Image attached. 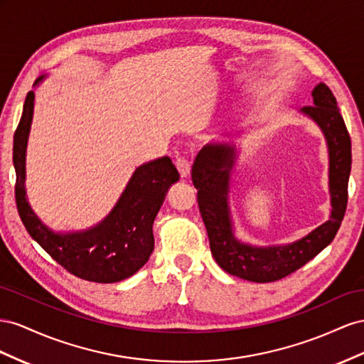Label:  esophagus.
<instances>
[{"label":"esophagus","instance_id":"1","mask_svg":"<svg viewBox=\"0 0 364 364\" xmlns=\"http://www.w3.org/2000/svg\"><path fill=\"white\" fill-rule=\"evenodd\" d=\"M175 166H176V169H178V172H180V175L183 176V178H188L189 173H191V163H189V160H186L184 157H176Z\"/></svg>","mask_w":364,"mask_h":364}]
</instances>
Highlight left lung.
Listing matches in <instances>:
<instances>
[{"mask_svg":"<svg viewBox=\"0 0 364 364\" xmlns=\"http://www.w3.org/2000/svg\"><path fill=\"white\" fill-rule=\"evenodd\" d=\"M311 96L313 107H304L300 112L317 124L326 140L331 215L328 221L300 240L267 247L237 240L228 204L232 171L237 159L236 144L232 140L212 141L196 155L192 166V181L198 189L196 196L200 212L215 261L228 274L257 284L274 282L291 274L332 242L343 221L352 161L350 137L337 100L323 82L314 87Z\"/></svg>","mask_w":364,"mask_h":364,"instance_id":"left-lung-1","label":"left lung"}]
</instances>
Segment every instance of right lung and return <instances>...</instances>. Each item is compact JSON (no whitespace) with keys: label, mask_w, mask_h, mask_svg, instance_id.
<instances>
[{"label":"right lung","mask_w":364,"mask_h":364,"mask_svg":"<svg viewBox=\"0 0 364 364\" xmlns=\"http://www.w3.org/2000/svg\"><path fill=\"white\" fill-rule=\"evenodd\" d=\"M48 75L36 79L39 85ZM35 91H28L14 137L18 213L28 235L80 279L112 284L136 274L154 252L152 225L169 188L180 173L169 157L144 163L134 171L112 210L87 230L55 232L39 220L26 196V151L33 120Z\"/></svg>","instance_id":"1"}]
</instances>
